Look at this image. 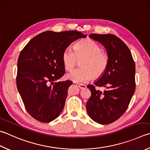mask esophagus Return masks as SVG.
I'll use <instances>...</instances> for the list:
<instances>
[{"mask_svg": "<svg viewBox=\"0 0 150 150\" xmlns=\"http://www.w3.org/2000/svg\"><path fill=\"white\" fill-rule=\"evenodd\" d=\"M77 86L79 87L80 88H81V89H84V88H86V85H84V84H78Z\"/></svg>", "mask_w": 150, "mask_h": 150, "instance_id": "obj_1", "label": "esophagus"}]
</instances>
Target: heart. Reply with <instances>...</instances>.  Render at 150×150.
<instances>
[{
  "mask_svg": "<svg viewBox=\"0 0 150 150\" xmlns=\"http://www.w3.org/2000/svg\"><path fill=\"white\" fill-rule=\"evenodd\" d=\"M80 68L68 73L67 78L75 83H86L92 78H98L107 69L108 54L102 52V48L91 39L82 40L74 45V51L69 47L65 48L62 59L67 70H71L81 59Z\"/></svg>",
  "mask_w": 150,
  "mask_h": 150,
  "instance_id": "obj_1",
  "label": "heart"
}]
</instances>
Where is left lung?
Returning a JSON list of instances; mask_svg holds the SVG:
<instances>
[{
    "label": "left lung",
    "mask_w": 150,
    "mask_h": 150,
    "mask_svg": "<svg viewBox=\"0 0 150 150\" xmlns=\"http://www.w3.org/2000/svg\"><path fill=\"white\" fill-rule=\"evenodd\" d=\"M89 37L105 48L109 64L95 85L87 86L91 96L86 102V111L95 122L108 125L123 115L134 93L135 63L129 48L115 35L91 34ZM96 86L106 89L101 91Z\"/></svg>",
    "instance_id": "left-lung-1"
}]
</instances>
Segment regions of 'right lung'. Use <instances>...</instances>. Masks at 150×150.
<instances>
[{
	"label": "right lung",
	"mask_w": 150,
	"mask_h": 150,
	"mask_svg": "<svg viewBox=\"0 0 150 150\" xmlns=\"http://www.w3.org/2000/svg\"><path fill=\"white\" fill-rule=\"evenodd\" d=\"M86 37L77 31H47L33 38L21 50L16 84L26 110L35 119L50 122L63 110L73 82H54L65 73L62 53L71 43Z\"/></svg>",
	"instance_id": "1"
}]
</instances>
